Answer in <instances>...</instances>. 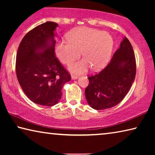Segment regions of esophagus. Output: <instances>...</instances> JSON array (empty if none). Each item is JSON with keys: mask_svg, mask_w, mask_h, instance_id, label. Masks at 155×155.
<instances>
[{"mask_svg": "<svg viewBox=\"0 0 155 155\" xmlns=\"http://www.w3.org/2000/svg\"><path fill=\"white\" fill-rule=\"evenodd\" d=\"M71 77H72V79H77V78H78V76L75 74H72Z\"/></svg>", "mask_w": 155, "mask_h": 155, "instance_id": "esophagus-1", "label": "esophagus"}]
</instances>
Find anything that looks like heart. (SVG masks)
Wrapping results in <instances>:
<instances>
[{"label": "heart", "instance_id": "heart-1", "mask_svg": "<svg viewBox=\"0 0 155 155\" xmlns=\"http://www.w3.org/2000/svg\"><path fill=\"white\" fill-rule=\"evenodd\" d=\"M68 41H59L56 54L62 64L70 65L78 59L82 52L83 59L70 66L75 73L103 68L109 62L114 46V40L109 33L89 27L75 28L68 33Z\"/></svg>", "mask_w": 155, "mask_h": 155}]
</instances>
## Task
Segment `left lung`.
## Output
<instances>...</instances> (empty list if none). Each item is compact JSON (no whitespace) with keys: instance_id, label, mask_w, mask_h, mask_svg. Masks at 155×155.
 Returning <instances> with one entry per match:
<instances>
[{"instance_id":"left-lung-1","label":"left lung","mask_w":155,"mask_h":155,"mask_svg":"<svg viewBox=\"0 0 155 155\" xmlns=\"http://www.w3.org/2000/svg\"><path fill=\"white\" fill-rule=\"evenodd\" d=\"M136 74V60L127 38L120 44L109 64L98 74L88 77L85 98L91 107L103 110L117 105L130 90Z\"/></svg>"}]
</instances>
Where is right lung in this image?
Returning <instances> with one entry per match:
<instances>
[{
    "label": "right lung",
    "instance_id": "add662e5",
    "mask_svg": "<svg viewBox=\"0 0 155 155\" xmlns=\"http://www.w3.org/2000/svg\"><path fill=\"white\" fill-rule=\"evenodd\" d=\"M57 26L46 22L28 31L16 54L15 71L23 91L33 103L46 107L58 103L64 85L71 80L54 52Z\"/></svg>",
    "mask_w": 155,
    "mask_h": 155
}]
</instances>
